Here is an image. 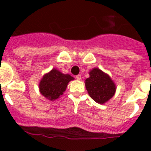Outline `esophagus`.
<instances>
[{
	"label": "esophagus",
	"instance_id": "1",
	"mask_svg": "<svg viewBox=\"0 0 151 151\" xmlns=\"http://www.w3.org/2000/svg\"><path fill=\"white\" fill-rule=\"evenodd\" d=\"M76 79L80 80L82 78V76L81 75H77V76H76Z\"/></svg>",
	"mask_w": 151,
	"mask_h": 151
}]
</instances>
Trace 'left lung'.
<instances>
[{"mask_svg": "<svg viewBox=\"0 0 151 151\" xmlns=\"http://www.w3.org/2000/svg\"><path fill=\"white\" fill-rule=\"evenodd\" d=\"M89 75L90 77L85 80V87L89 95L95 102L104 104L115 94V84L108 75L97 68L92 69Z\"/></svg>", "mask_w": 151, "mask_h": 151, "instance_id": "8db88e82", "label": "left lung"}]
</instances>
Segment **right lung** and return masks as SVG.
I'll use <instances>...</instances> for the list:
<instances>
[{
    "label": "right lung",
    "mask_w": 151,
    "mask_h": 151,
    "mask_svg": "<svg viewBox=\"0 0 151 151\" xmlns=\"http://www.w3.org/2000/svg\"><path fill=\"white\" fill-rule=\"evenodd\" d=\"M73 79L74 78L69 74H63L57 69H53L41 80L40 92L47 99L54 101L63 94L69 81Z\"/></svg>",
    "instance_id": "1"
}]
</instances>
